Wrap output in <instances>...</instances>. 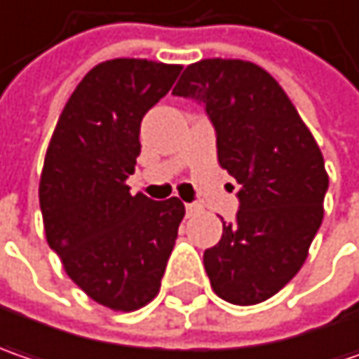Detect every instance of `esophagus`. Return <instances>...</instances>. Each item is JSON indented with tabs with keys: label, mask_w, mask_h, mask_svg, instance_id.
<instances>
[{
	"label": "esophagus",
	"mask_w": 359,
	"mask_h": 359,
	"mask_svg": "<svg viewBox=\"0 0 359 359\" xmlns=\"http://www.w3.org/2000/svg\"><path fill=\"white\" fill-rule=\"evenodd\" d=\"M184 209H187V215L193 217V215H199L201 211H203V205L201 203H187Z\"/></svg>",
	"instance_id": "esophagus-1"
}]
</instances>
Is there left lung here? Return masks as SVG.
Here are the masks:
<instances>
[{
	"label": "left lung",
	"instance_id": "obj_1",
	"mask_svg": "<svg viewBox=\"0 0 359 359\" xmlns=\"http://www.w3.org/2000/svg\"><path fill=\"white\" fill-rule=\"evenodd\" d=\"M172 95L203 105L217 160L238 180L236 222L203 264L217 297L256 305L292 280L323 222V154L283 87L254 62L207 58L184 69Z\"/></svg>",
	"mask_w": 359,
	"mask_h": 359
}]
</instances>
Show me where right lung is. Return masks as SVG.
<instances>
[{
    "mask_svg": "<svg viewBox=\"0 0 359 359\" xmlns=\"http://www.w3.org/2000/svg\"><path fill=\"white\" fill-rule=\"evenodd\" d=\"M179 65L114 58L67 101L44 158L40 209L48 245L99 305L136 311L160 290L184 205L132 195L142 119L177 81Z\"/></svg>",
    "mask_w": 359,
    "mask_h": 359,
    "instance_id": "add662e5",
    "label": "right lung"
}]
</instances>
